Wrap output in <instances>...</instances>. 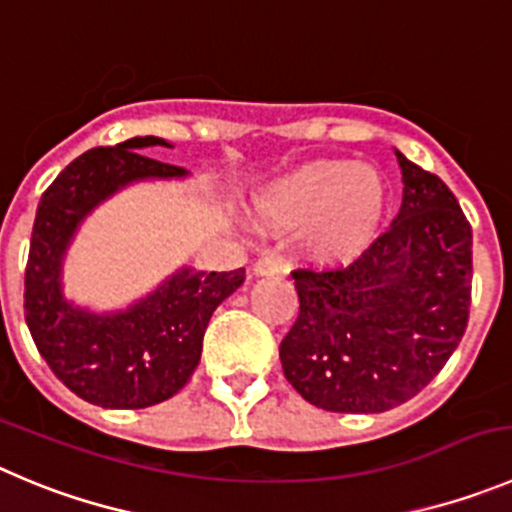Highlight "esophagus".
<instances>
[{
  "mask_svg": "<svg viewBox=\"0 0 512 512\" xmlns=\"http://www.w3.org/2000/svg\"><path fill=\"white\" fill-rule=\"evenodd\" d=\"M252 270H255V275H278L280 262L275 257H260V260H255Z\"/></svg>",
  "mask_w": 512,
  "mask_h": 512,
  "instance_id": "1",
  "label": "esophagus"
}]
</instances>
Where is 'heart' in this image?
<instances>
[{
  "mask_svg": "<svg viewBox=\"0 0 512 512\" xmlns=\"http://www.w3.org/2000/svg\"><path fill=\"white\" fill-rule=\"evenodd\" d=\"M255 214L270 227H295V247L315 265H348L379 237L384 176L351 161H313L257 194Z\"/></svg>",
  "mask_w": 512,
  "mask_h": 512,
  "instance_id": "heart-1",
  "label": "heart"
}]
</instances>
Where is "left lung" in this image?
Here are the masks:
<instances>
[{"label":"left lung","mask_w":512,"mask_h":512,"mask_svg":"<svg viewBox=\"0 0 512 512\" xmlns=\"http://www.w3.org/2000/svg\"><path fill=\"white\" fill-rule=\"evenodd\" d=\"M399 217L348 265L295 267L300 313L285 379L326 412L376 414L417 396L460 346L472 300V227L437 174L396 154Z\"/></svg>","instance_id":"left-lung-1"}]
</instances>
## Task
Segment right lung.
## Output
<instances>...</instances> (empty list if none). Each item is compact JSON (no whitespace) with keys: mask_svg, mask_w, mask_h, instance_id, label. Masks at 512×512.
Segmentation results:
<instances>
[{"mask_svg":"<svg viewBox=\"0 0 512 512\" xmlns=\"http://www.w3.org/2000/svg\"><path fill=\"white\" fill-rule=\"evenodd\" d=\"M169 146L143 136L98 146L70 161L42 194L25 270V321L52 374L80 399L105 409H146L174 396L202 358L217 305L245 283L229 272L181 270L164 288L118 315H90L62 300L60 262L80 219L118 186L184 169L148 159L141 148Z\"/></svg>","mask_w":512,"mask_h":512,"instance_id":"right-lung-1","label":"right lung"}]
</instances>
